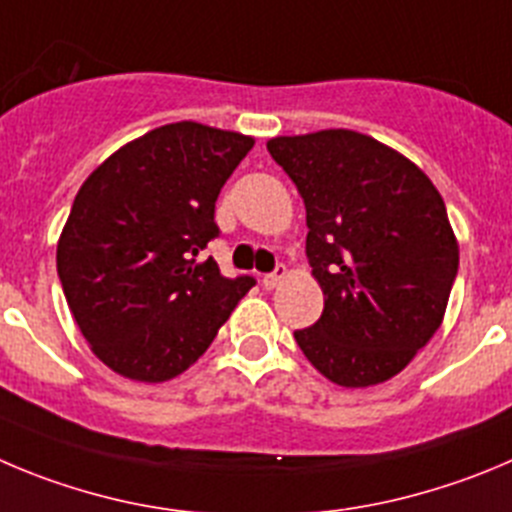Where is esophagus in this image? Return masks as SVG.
Returning <instances> with one entry per match:
<instances>
[{
    "label": "esophagus",
    "instance_id": "34e87169",
    "mask_svg": "<svg viewBox=\"0 0 512 512\" xmlns=\"http://www.w3.org/2000/svg\"><path fill=\"white\" fill-rule=\"evenodd\" d=\"M285 278H288V267L278 265L275 270L270 272V275H265V278H262V285H265L267 290H272V288H278Z\"/></svg>",
    "mask_w": 512,
    "mask_h": 512
}]
</instances>
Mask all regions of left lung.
I'll use <instances>...</instances> for the list:
<instances>
[{"instance_id":"8db88e82","label":"left lung","mask_w":512,"mask_h":512,"mask_svg":"<svg viewBox=\"0 0 512 512\" xmlns=\"http://www.w3.org/2000/svg\"><path fill=\"white\" fill-rule=\"evenodd\" d=\"M298 186L308 255L326 295L295 331L333 384L358 389L399 374L444 318L460 247L439 191L417 164L364 133L331 128L267 141Z\"/></svg>"}]
</instances>
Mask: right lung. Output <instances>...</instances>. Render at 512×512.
Masks as SVG:
<instances>
[{"label": "right lung", "mask_w": 512, "mask_h": 512, "mask_svg": "<svg viewBox=\"0 0 512 512\" xmlns=\"http://www.w3.org/2000/svg\"><path fill=\"white\" fill-rule=\"evenodd\" d=\"M255 138L181 121L108 156L80 186L57 275L80 333L108 369L159 384L209 348L255 285L212 257L214 204Z\"/></svg>", "instance_id": "add662e5"}]
</instances>
